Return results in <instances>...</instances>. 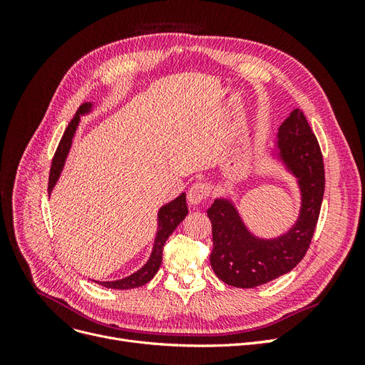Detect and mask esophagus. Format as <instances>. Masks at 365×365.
<instances>
[{"label":"esophagus","mask_w":365,"mask_h":365,"mask_svg":"<svg viewBox=\"0 0 365 365\" xmlns=\"http://www.w3.org/2000/svg\"><path fill=\"white\" fill-rule=\"evenodd\" d=\"M210 196V185L207 182H195L190 189L189 193H187V200L192 205H197L201 204L202 201H205L207 197Z\"/></svg>","instance_id":"34e87169"}]
</instances>
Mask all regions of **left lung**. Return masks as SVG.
Returning <instances> with one entry per match:
<instances>
[{"instance_id":"1","label":"left lung","mask_w":365,"mask_h":365,"mask_svg":"<svg viewBox=\"0 0 365 365\" xmlns=\"http://www.w3.org/2000/svg\"><path fill=\"white\" fill-rule=\"evenodd\" d=\"M277 157L298 181L302 207L297 222L279 237L250 233L237 208L217 197L207 210L212 220L210 263L217 277L235 288H256L294 269L311 245L324 195V164L317 137L302 109H294L279 128Z\"/></svg>"}]
</instances>
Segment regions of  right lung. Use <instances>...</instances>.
Wrapping results in <instances>:
<instances>
[{
	"mask_svg": "<svg viewBox=\"0 0 365 365\" xmlns=\"http://www.w3.org/2000/svg\"><path fill=\"white\" fill-rule=\"evenodd\" d=\"M93 103H83L79 111L76 113L73 120L70 121V125L65 129L63 135L59 141V146L54 152V157L51 161V169H50V176H48V195L51 193L53 187L56 185L61 172L63 169L65 160H67V155L71 148L74 132L77 129V125L81 121V115L88 114L91 111ZM189 213V208H187L185 202V193H181L176 200L170 201L169 204H165L160 208L158 212V231H157V237H155V244H153V250L149 260L143 268H140L137 272L128 275V277L115 280V282H96L98 284L105 286L108 289H132V288H138V286L146 284L153 279L161 267V260H163V248L165 240L169 239V236L173 233L175 228L178 227L184 217Z\"/></svg>",
	"mask_w": 365,
	"mask_h": 365,
	"instance_id": "obj_1",
	"label": "right lung"
}]
</instances>
